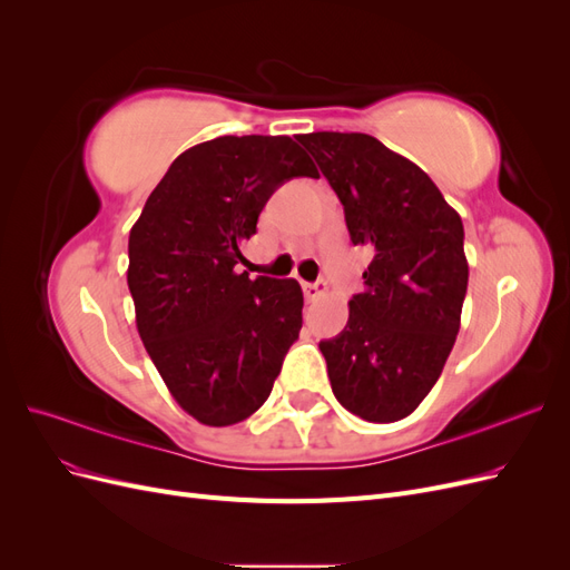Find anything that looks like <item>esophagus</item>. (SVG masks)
Listing matches in <instances>:
<instances>
[{
	"label": "esophagus",
	"mask_w": 570,
	"mask_h": 570,
	"mask_svg": "<svg viewBox=\"0 0 570 570\" xmlns=\"http://www.w3.org/2000/svg\"><path fill=\"white\" fill-rule=\"evenodd\" d=\"M302 289H304V297H306L308 302H316L321 295H325L327 283H325V281H316V283H302Z\"/></svg>",
	"instance_id": "1"
}]
</instances>
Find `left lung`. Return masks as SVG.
I'll return each mask as SVG.
<instances>
[{
	"label": "left lung",
	"mask_w": 570,
	"mask_h": 570,
	"mask_svg": "<svg viewBox=\"0 0 570 570\" xmlns=\"http://www.w3.org/2000/svg\"><path fill=\"white\" fill-rule=\"evenodd\" d=\"M297 140L342 202L352 243L371 252L347 325L318 344L333 392L368 423L406 419L438 383L461 325L469 287L461 216L428 174L371 135Z\"/></svg>",
	"instance_id": "8db88e82"
}]
</instances>
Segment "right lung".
<instances>
[{
  "mask_svg": "<svg viewBox=\"0 0 570 570\" xmlns=\"http://www.w3.org/2000/svg\"><path fill=\"white\" fill-rule=\"evenodd\" d=\"M299 176L318 178L292 137L223 135L170 164L130 230L137 333L174 400L204 425L249 419L299 337V283L237 273L266 202Z\"/></svg>",
  "mask_w": 570,
  "mask_h": 570,
  "instance_id": "1",
  "label": "right lung"
}]
</instances>
